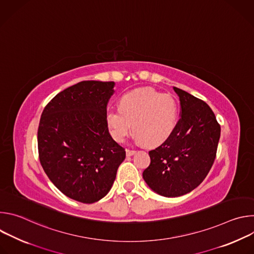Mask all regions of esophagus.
Listing matches in <instances>:
<instances>
[{
	"instance_id": "esophagus-1",
	"label": "esophagus",
	"mask_w": 254,
	"mask_h": 254,
	"mask_svg": "<svg viewBox=\"0 0 254 254\" xmlns=\"http://www.w3.org/2000/svg\"><path fill=\"white\" fill-rule=\"evenodd\" d=\"M126 153H127V157H130V156H132V155H134V154H135V151L127 149V150L126 151Z\"/></svg>"
}]
</instances>
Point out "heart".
<instances>
[{
    "instance_id": "obj_1",
    "label": "heart",
    "mask_w": 254,
    "mask_h": 254,
    "mask_svg": "<svg viewBox=\"0 0 254 254\" xmlns=\"http://www.w3.org/2000/svg\"><path fill=\"white\" fill-rule=\"evenodd\" d=\"M178 118V104L168 93L152 88H138L124 94L120 107L107 108L105 119L111 134L121 142L134 130L137 141L157 146L173 132Z\"/></svg>"
}]
</instances>
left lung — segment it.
<instances>
[{"label": "left lung", "mask_w": 254, "mask_h": 254, "mask_svg": "<svg viewBox=\"0 0 254 254\" xmlns=\"http://www.w3.org/2000/svg\"><path fill=\"white\" fill-rule=\"evenodd\" d=\"M173 88L180 98L181 118L171 135L149 152L151 164L142 173L154 192L171 198L185 195L203 182L214 163L221 131L205 101Z\"/></svg>", "instance_id": "8db88e82"}]
</instances>
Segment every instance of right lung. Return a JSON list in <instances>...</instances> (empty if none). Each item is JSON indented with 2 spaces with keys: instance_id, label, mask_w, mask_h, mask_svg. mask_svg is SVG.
Wrapping results in <instances>:
<instances>
[{
  "instance_id": "1",
  "label": "right lung",
  "mask_w": 254,
  "mask_h": 254,
  "mask_svg": "<svg viewBox=\"0 0 254 254\" xmlns=\"http://www.w3.org/2000/svg\"><path fill=\"white\" fill-rule=\"evenodd\" d=\"M114 87V81L78 82L55 95L40 119L42 168L59 191L81 203H94L110 192L126 159L105 119Z\"/></svg>"
}]
</instances>
